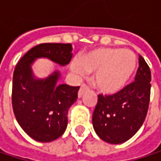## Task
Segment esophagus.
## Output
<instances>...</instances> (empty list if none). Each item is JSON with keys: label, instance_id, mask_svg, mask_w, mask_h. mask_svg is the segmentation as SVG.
Returning a JSON list of instances; mask_svg holds the SVG:
<instances>
[{"label": "esophagus", "instance_id": "esophagus-1", "mask_svg": "<svg viewBox=\"0 0 161 161\" xmlns=\"http://www.w3.org/2000/svg\"><path fill=\"white\" fill-rule=\"evenodd\" d=\"M87 89H88L87 86H86V84H82V86H80V89H79V91H78V97H79V98L82 97V95H83Z\"/></svg>", "mask_w": 161, "mask_h": 161}]
</instances>
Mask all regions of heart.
<instances>
[{"label":"heart","instance_id":"b5f03b06","mask_svg":"<svg viewBox=\"0 0 161 161\" xmlns=\"http://www.w3.org/2000/svg\"><path fill=\"white\" fill-rule=\"evenodd\" d=\"M73 70L78 75L96 74L94 82L105 94L120 91L132 77L137 68L136 55L127 49L103 47L91 51L74 61Z\"/></svg>","mask_w":161,"mask_h":161}]
</instances>
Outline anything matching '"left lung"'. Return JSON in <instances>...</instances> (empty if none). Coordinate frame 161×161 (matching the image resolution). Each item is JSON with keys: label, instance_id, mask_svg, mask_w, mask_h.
Segmentation results:
<instances>
[{"label": "left lung", "instance_id": "8db88e82", "mask_svg": "<svg viewBox=\"0 0 161 161\" xmlns=\"http://www.w3.org/2000/svg\"><path fill=\"white\" fill-rule=\"evenodd\" d=\"M151 72L143 57L134 82L113 95H98L92 115L98 136L109 144H122L130 139L142 127L150 101Z\"/></svg>", "mask_w": 161, "mask_h": 161}]
</instances>
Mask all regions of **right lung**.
<instances>
[{"mask_svg": "<svg viewBox=\"0 0 161 161\" xmlns=\"http://www.w3.org/2000/svg\"><path fill=\"white\" fill-rule=\"evenodd\" d=\"M71 44H40L30 49L17 62L12 86V105L22 130L41 143L60 137L68 124V110L77 99L79 86L58 84L59 73L46 79H35L31 63L47 58L64 66L73 57Z\"/></svg>", "mask_w": 161, "mask_h": 161, "instance_id": "obj_1", "label": "right lung"}]
</instances>
